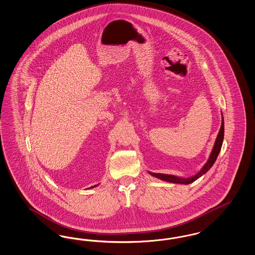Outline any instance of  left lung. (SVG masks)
I'll use <instances>...</instances> for the list:
<instances>
[{"mask_svg":"<svg viewBox=\"0 0 255 255\" xmlns=\"http://www.w3.org/2000/svg\"><path fill=\"white\" fill-rule=\"evenodd\" d=\"M223 139H224V119H223V116H222V123H221V127H220V130L219 132L217 134V137H216V140L214 143V148H213V151L211 153V155L208 159V161L206 162V164L204 165L203 168L200 170V172L194 174L191 177H187V178H182V177H177L175 175H172V174H164V173H151L149 172V173L151 175H153L154 177H157L161 180L164 181H167V182H172V183H177V184H190L192 182L195 181L196 179H198L200 176H202L204 173H207L211 168L212 166L214 165L219 152L221 150V147H222V143H223Z\"/></svg>","mask_w":255,"mask_h":255,"instance_id":"obj_1","label":"left lung"}]
</instances>
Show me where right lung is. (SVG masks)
<instances>
[{"label":"right lung","mask_w":255,"mask_h":255,"mask_svg":"<svg viewBox=\"0 0 255 255\" xmlns=\"http://www.w3.org/2000/svg\"><path fill=\"white\" fill-rule=\"evenodd\" d=\"M96 186H98V185H95V186H93V187H91V188H94V187H96Z\"/></svg>","instance_id":"right-lung-1"}]
</instances>
